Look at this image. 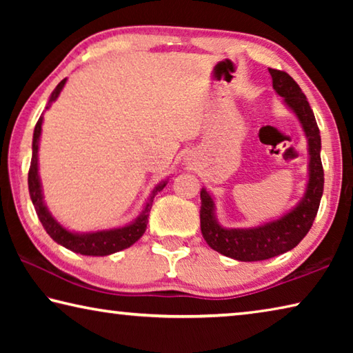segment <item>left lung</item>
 <instances>
[{
    "label": "left lung",
    "instance_id": "left-lung-1",
    "mask_svg": "<svg viewBox=\"0 0 353 353\" xmlns=\"http://www.w3.org/2000/svg\"><path fill=\"white\" fill-rule=\"evenodd\" d=\"M272 88L301 123L308 148V181L301 201L277 219L254 227L230 229L219 224L214 199L201 190V232L213 250L238 261H260L294 249L312 229L324 191V170L321 162V135L314 113L305 94L292 77L270 68Z\"/></svg>",
    "mask_w": 353,
    "mask_h": 353
}]
</instances>
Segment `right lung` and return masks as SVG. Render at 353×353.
I'll list each match as a JSON object with an SVG mask.
<instances>
[{
	"instance_id": "add662e5",
	"label": "right lung",
	"mask_w": 353,
	"mask_h": 353,
	"mask_svg": "<svg viewBox=\"0 0 353 353\" xmlns=\"http://www.w3.org/2000/svg\"><path fill=\"white\" fill-rule=\"evenodd\" d=\"M67 83V79H63L57 83V87L52 90L50 101H48L46 109H50L51 104L59 98L62 88ZM41 124H43V113L39 118L37 124L34 129L32 137V159H31V168H29L28 174V185H29V196L34 204L35 212L40 219L41 225L45 227L46 234L50 235L57 244L73 250L76 254L81 255H92V256H104L119 252V250L128 249L132 246L135 241H139L143 236L148 225L149 212H151L154 196L162 191L168 181H162L154 187L151 191L145 207H143L141 213L137 216L132 223H129L123 227H113V229H103V230H93V232H74L63 227L59 221L52 216L51 212L48 210L43 199V190H41L40 174H39V145H40V135H41Z\"/></svg>"
}]
</instances>
